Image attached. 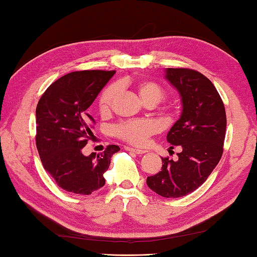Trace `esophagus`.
Wrapping results in <instances>:
<instances>
[{"label":"esophagus","mask_w":257,"mask_h":257,"mask_svg":"<svg viewBox=\"0 0 257 257\" xmlns=\"http://www.w3.org/2000/svg\"><path fill=\"white\" fill-rule=\"evenodd\" d=\"M125 150L130 151V152H135L137 155H144L147 152V150H143V149H136V148H130V147H125Z\"/></svg>","instance_id":"34e87169"}]
</instances>
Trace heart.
<instances>
[{
  "label": "heart",
  "mask_w": 257,
  "mask_h": 257,
  "mask_svg": "<svg viewBox=\"0 0 257 257\" xmlns=\"http://www.w3.org/2000/svg\"><path fill=\"white\" fill-rule=\"evenodd\" d=\"M134 88L138 92L141 99L147 103H158L165 97V91L161 87L150 80H141L134 84ZM117 84L107 86L101 91L98 99V109L101 113L110 111L114 98L118 94ZM157 124L149 119H133L119 122L112 128V134L117 138L134 146H144L156 133Z\"/></svg>",
  "instance_id": "heart-1"
}]
</instances>
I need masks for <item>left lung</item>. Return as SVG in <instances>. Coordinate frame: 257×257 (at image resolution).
<instances>
[{
    "label": "left lung",
    "instance_id": "8db88e82",
    "mask_svg": "<svg viewBox=\"0 0 257 257\" xmlns=\"http://www.w3.org/2000/svg\"><path fill=\"white\" fill-rule=\"evenodd\" d=\"M166 78L182 102L181 116L167 135L181 146L177 161L162 158L161 171L147 178L148 187L163 198H181L203 184L219 163L225 139L224 103L212 81L189 68H167Z\"/></svg>",
    "mask_w": 257,
    "mask_h": 257
}]
</instances>
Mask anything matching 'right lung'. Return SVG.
<instances>
[{
	"label": "right lung",
	"instance_id": "obj_1",
	"mask_svg": "<svg viewBox=\"0 0 257 257\" xmlns=\"http://www.w3.org/2000/svg\"><path fill=\"white\" fill-rule=\"evenodd\" d=\"M114 70H80L48 87L36 107V147L45 170L59 188L88 195L105 184V173L120 148L109 145L100 155L84 156L95 120L88 108Z\"/></svg>",
	"mask_w": 257,
	"mask_h": 257
}]
</instances>
